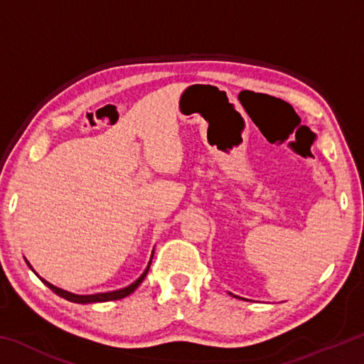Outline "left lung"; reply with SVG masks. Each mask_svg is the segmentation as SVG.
Instances as JSON below:
<instances>
[{
    "label": "left lung",
    "mask_w": 364,
    "mask_h": 364,
    "mask_svg": "<svg viewBox=\"0 0 364 364\" xmlns=\"http://www.w3.org/2000/svg\"><path fill=\"white\" fill-rule=\"evenodd\" d=\"M231 295H232V294H231ZM232 297H236V299H239V297H237V295H232Z\"/></svg>",
    "instance_id": "8db88e82"
}]
</instances>
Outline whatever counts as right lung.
<instances>
[{
	"mask_svg": "<svg viewBox=\"0 0 364 364\" xmlns=\"http://www.w3.org/2000/svg\"><path fill=\"white\" fill-rule=\"evenodd\" d=\"M152 257H154V250H152V255H151V260H149V263H147V267H146V269H144V273L139 276V278L134 281V282H132L130 286H127V287H123V289H119V291H112V292H100V294H90V295H80V294H72V292H69V291H64V289H60V287H56V286H53L51 282H48L46 279H43L41 276L36 273V271L33 269V267L32 264H30L27 260H26V263L28 264V268L33 271V273L38 276V278L41 279V282L45 286H48L49 289H51V291L54 292V294H58L59 297H63V299H65V300H69V301H73V304H82V305H86V304H97V301H110V300H120V299H123V297H127V295H130L132 292H134V289H136L141 282L144 281V278H146V274H147V271H149V267H151V262H152Z\"/></svg>",
	"mask_w": 364,
	"mask_h": 364,
	"instance_id": "right-lung-1",
	"label": "right lung"
}]
</instances>
